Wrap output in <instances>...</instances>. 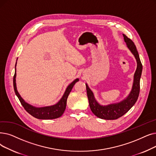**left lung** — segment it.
I'll return each instance as SVG.
<instances>
[{
  "mask_svg": "<svg viewBox=\"0 0 156 156\" xmlns=\"http://www.w3.org/2000/svg\"><path fill=\"white\" fill-rule=\"evenodd\" d=\"M123 36L127 47L133 53L137 62V67L134 74L132 89L128 96L120 102L108 105H101L98 102L94 97L93 92L90 90L87 83H86L87 97L89 99L90 110L95 115L102 119L115 120L124 115L134 106L139 96L140 82L143 67L136 46L126 35L123 34Z\"/></svg>",
  "mask_w": 156,
  "mask_h": 156,
  "instance_id": "8db88e82",
  "label": "left lung"
}]
</instances>
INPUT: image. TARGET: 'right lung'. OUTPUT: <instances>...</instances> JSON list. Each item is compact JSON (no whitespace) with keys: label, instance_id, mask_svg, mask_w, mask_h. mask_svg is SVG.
<instances>
[{"label":"right lung","instance_id":"obj_1","mask_svg":"<svg viewBox=\"0 0 156 156\" xmlns=\"http://www.w3.org/2000/svg\"><path fill=\"white\" fill-rule=\"evenodd\" d=\"M18 59V58H17ZM16 66L15 65V73L14 77H13V86H14L15 92L16 95V96L18 98L20 103L25 108V110L27 112L32 116L38 119H43V120H48V119H55L62 116V115L64 113L67 103V99L68 98L69 93L71 92L74 85L79 81L78 78L74 80L72 83H71L67 87L66 89L63 94L62 97L61 98L58 102L51 106H43V107H36L30 104L26 103L25 100L21 97L20 94L18 93L16 88Z\"/></svg>","mask_w":156,"mask_h":156}]
</instances>
